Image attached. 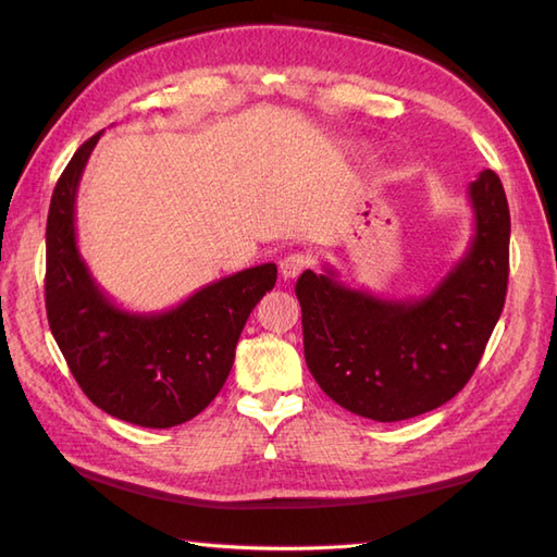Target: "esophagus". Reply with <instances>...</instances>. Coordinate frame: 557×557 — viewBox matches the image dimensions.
<instances>
[{
	"mask_svg": "<svg viewBox=\"0 0 557 557\" xmlns=\"http://www.w3.org/2000/svg\"><path fill=\"white\" fill-rule=\"evenodd\" d=\"M313 263V258L306 253V251H294V253H287L285 258L280 260V272H282V277L285 280H294V277H299L301 272L309 268Z\"/></svg>",
	"mask_w": 557,
	"mask_h": 557,
	"instance_id": "esophagus-1",
	"label": "esophagus"
}]
</instances>
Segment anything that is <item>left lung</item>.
<instances>
[{"label": "left lung", "instance_id": "obj_1", "mask_svg": "<svg viewBox=\"0 0 557 557\" xmlns=\"http://www.w3.org/2000/svg\"><path fill=\"white\" fill-rule=\"evenodd\" d=\"M474 239L429 297L389 301L325 268L297 282L304 357L323 393L359 417L405 421L453 399L474 375L505 306L510 208L498 174L469 186Z\"/></svg>", "mask_w": 557, "mask_h": 557}]
</instances>
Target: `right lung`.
Instances as JSON below:
<instances>
[{
  "label": "right lung",
  "mask_w": 557,
  "mask_h": 557,
  "mask_svg": "<svg viewBox=\"0 0 557 557\" xmlns=\"http://www.w3.org/2000/svg\"><path fill=\"white\" fill-rule=\"evenodd\" d=\"M100 134L83 144L54 186L47 215V321L92 405L144 429H172L203 411L232 371L253 306L275 287L277 265L222 277L162 313L114 306L76 246V191Z\"/></svg>",
  "instance_id": "1"
}]
</instances>
